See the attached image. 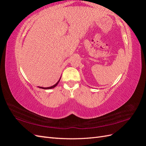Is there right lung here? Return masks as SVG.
I'll return each instance as SVG.
<instances>
[{
  "instance_id": "right-lung-1",
  "label": "right lung",
  "mask_w": 146,
  "mask_h": 146,
  "mask_svg": "<svg viewBox=\"0 0 146 146\" xmlns=\"http://www.w3.org/2000/svg\"><path fill=\"white\" fill-rule=\"evenodd\" d=\"M60 80H58V82H57L55 85H53V86H50V87H47V88H43V87H39V88H42V89H44V90H46V89H52V88H55L57 85H58V82H60Z\"/></svg>"
}]
</instances>
